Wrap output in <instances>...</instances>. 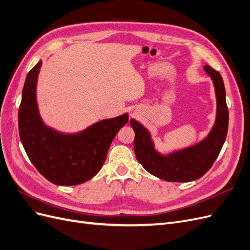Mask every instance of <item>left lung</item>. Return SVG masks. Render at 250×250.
<instances>
[{
  "label": "left lung",
  "instance_id": "1",
  "mask_svg": "<svg viewBox=\"0 0 250 250\" xmlns=\"http://www.w3.org/2000/svg\"><path fill=\"white\" fill-rule=\"evenodd\" d=\"M204 70L214 81L217 120L208 137L198 145L169 156H163L154 150L147 129L135 120H130V125L135 132L133 143L135 157L144 169L158 178L179 183L198 179L211 168L222 149L229 129V108L224 82L220 73L211 66L206 65Z\"/></svg>",
  "mask_w": 250,
  "mask_h": 250
}]
</instances>
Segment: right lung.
Returning <instances> with one entry per match:
<instances>
[{"label": "right lung", "instance_id": "1", "mask_svg": "<svg viewBox=\"0 0 250 250\" xmlns=\"http://www.w3.org/2000/svg\"><path fill=\"white\" fill-rule=\"evenodd\" d=\"M42 62L27 75L19 108V132L29 160L52 184L76 186L94 177L104 165L110 144L128 121L123 115L98 122L81 133L65 135L44 127L36 105Z\"/></svg>", "mask_w": 250, "mask_h": 250}]
</instances>
